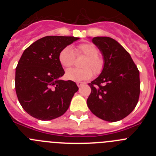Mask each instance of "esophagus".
<instances>
[{
  "label": "esophagus",
  "instance_id": "obj_1",
  "mask_svg": "<svg viewBox=\"0 0 156 156\" xmlns=\"http://www.w3.org/2000/svg\"><path fill=\"white\" fill-rule=\"evenodd\" d=\"M76 84H77V86H78L80 87H81V86H82V85L84 84V83H83V82H77Z\"/></svg>",
  "mask_w": 156,
  "mask_h": 156
}]
</instances>
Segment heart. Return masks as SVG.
Returning <instances> with one entry per match:
<instances>
[{"label": "heart", "mask_w": 156, "mask_h": 156, "mask_svg": "<svg viewBox=\"0 0 156 156\" xmlns=\"http://www.w3.org/2000/svg\"><path fill=\"white\" fill-rule=\"evenodd\" d=\"M98 47L92 43L81 44L76 48L77 55H84L86 58L82 63V69H70L66 73V78L73 81H82L90 79L93 76L101 73L105 65L104 58L99 55ZM59 62L64 68H70L73 66L75 55L70 46L64 48L58 55Z\"/></svg>", "instance_id": "heart-1"}]
</instances>
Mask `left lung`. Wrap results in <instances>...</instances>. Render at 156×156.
<instances>
[{"label": "left lung", "instance_id": "8db88e82", "mask_svg": "<svg viewBox=\"0 0 156 156\" xmlns=\"http://www.w3.org/2000/svg\"><path fill=\"white\" fill-rule=\"evenodd\" d=\"M92 42L102 52L105 65L100 76L88 83L91 89L88 108L103 120H121L138 102L139 70L129 54L112 38L95 37Z\"/></svg>", "mask_w": 156, "mask_h": 156}]
</instances>
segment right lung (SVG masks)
Segmentation results:
<instances>
[{
    "label": "right lung",
    "mask_w": 156,
    "mask_h": 156,
    "mask_svg": "<svg viewBox=\"0 0 156 156\" xmlns=\"http://www.w3.org/2000/svg\"><path fill=\"white\" fill-rule=\"evenodd\" d=\"M78 39L47 36L24 51L16 66V91L20 105L31 116L51 120L62 115L69 108L79 88L73 81L59 80L65 71L58 55Z\"/></svg>",
    "instance_id": "add662e5"
}]
</instances>
